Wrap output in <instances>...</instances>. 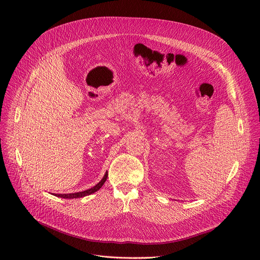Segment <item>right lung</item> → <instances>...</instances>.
<instances>
[{
	"label": "right lung",
	"mask_w": 260,
	"mask_h": 260,
	"mask_svg": "<svg viewBox=\"0 0 260 260\" xmlns=\"http://www.w3.org/2000/svg\"><path fill=\"white\" fill-rule=\"evenodd\" d=\"M107 177H108V173L105 174L104 178L95 185V186L91 187L90 189H87V190H84V191H81V192H76V193H68V194H55L56 197L58 198H63V199H77V198H82V197H86V196H89L95 191H98L102 186L103 184L106 182L107 180Z\"/></svg>",
	"instance_id": "obj_1"
}]
</instances>
